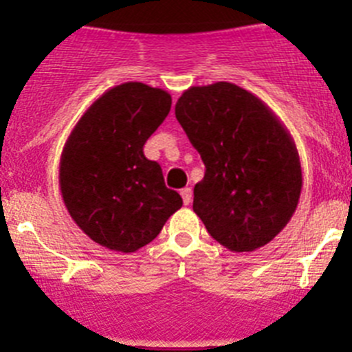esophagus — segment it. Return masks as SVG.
<instances>
[{"label": "esophagus", "mask_w": 352, "mask_h": 352, "mask_svg": "<svg viewBox=\"0 0 352 352\" xmlns=\"http://www.w3.org/2000/svg\"><path fill=\"white\" fill-rule=\"evenodd\" d=\"M179 194H182V197H183V203L188 206V204L192 203V188H188V186H186V188H183Z\"/></svg>", "instance_id": "1"}]
</instances>
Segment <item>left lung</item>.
Masks as SVG:
<instances>
[{
	"label": "left lung",
	"instance_id": "left-lung-1",
	"mask_svg": "<svg viewBox=\"0 0 352 352\" xmlns=\"http://www.w3.org/2000/svg\"><path fill=\"white\" fill-rule=\"evenodd\" d=\"M176 120L204 162L194 211L231 252L270 243L300 201V155L291 133L259 96L232 82L192 86Z\"/></svg>",
	"mask_w": 352,
	"mask_h": 352
}]
</instances>
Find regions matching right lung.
<instances>
[{
	"label": "right lung",
	"mask_w": 352,
	"mask_h": 352,
	"mask_svg": "<svg viewBox=\"0 0 352 352\" xmlns=\"http://www.w3.org/2000/svg\"><path fill=\"white\" fill-rule=\"evenodd\" d=\"M170 102L164 89L123 82L86 109L65 142V206L84 234L109 250H139L183 206L182 195L164 183L160 166L142 151L169 114Z\"/></svg>",
	"instance_id": "right-lung-1"
}]
</instances>
